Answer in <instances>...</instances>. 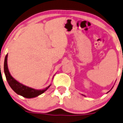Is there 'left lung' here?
I'll list each match as a JSON object with an SVG mask.
<instances>
[{
	"label": "left lung",
	"mask_w": 123,
	"mask_h": 123,
	"mask_svg": "<svg viewBox=\"0 0 123 123\" xmlns=\"http://www.w3.org/2000/svg\"><path fill=\"white\" fill-rule=\"evenodd\" d=\"M82 96H84V95H82Z\"/></svg>",
	"instance_id": "obj_1"
}]
</instances>
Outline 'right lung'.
Wrapping results in <instances>:
<instances>
[{
    "label": "right lung",
    "instance_id": "right-lung-1",
    "mask_svg": "<svg viewBox=\"0 0 123 123\" xmlns=\"http://www.w3.org/2000/svg\"><path fill=\"white\" fill-rule=\"evenodd\" d=\"M7 59H8V54L6 55L4 61V73L6 76V79L7 82H8V84L10 86L11 88L17 94L20 95V96H23V97H25V98H34V97H37V96H40V95L44 93L51 86L50 84L49 86L46 87L44 89H41H41L38 90V89H34V88L26 86L20 83V82L17 81L11 75L9 70H8Z\"/></svg>",
    "mask_w": 123,
    "mask_h": 123
}]
</instances>
